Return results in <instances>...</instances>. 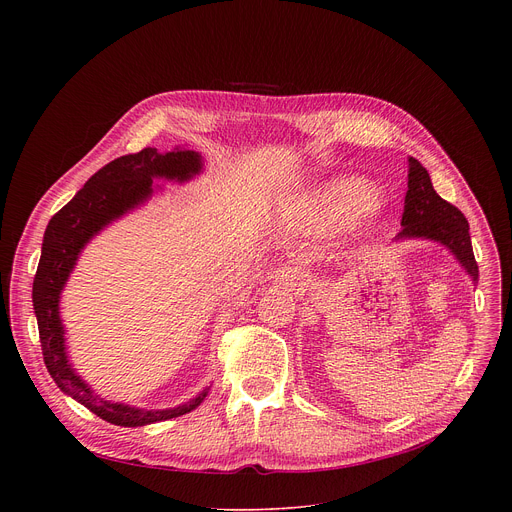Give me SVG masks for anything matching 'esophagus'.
<instances>
[{
    "instance_id": "34e87169",
    "label": "esophagus",
    "mask_w": 512,
    "mask_h": 512,
    "mask_svg": "<svg viewBox=\"0 0 512 512\" xmlns=\"http://www.w3.org/2000/svg\"><path fill=\"white\" fill-rule=\"evenodd\" d=\"M265 279L281 285L283 289H296L302 285V275L296 267H273L267 271Z\"/></svg>"
}]
</instances>
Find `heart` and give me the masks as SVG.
Listing matches in <instances>:
<instances>
[{
  "instance_id": "obj_1",
  "label": "heart",
  "mask_w": 512,
  "mask_h": 512,
  "mask_svg": "<svg viewBox=\"0 0 512 512\" xmlns=\"http://www.w3.org/2000/svg\"><path fill=\"white\" fill-rule=\"evenodd\" d=\"M379 204L377 192L358 180H340L310 202V221L322 229H342Z\"/></svg>"
}]
</instances>
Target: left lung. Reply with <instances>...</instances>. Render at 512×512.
Returning <instances> with one entry per match:
<instances>
[{
  "label": "left lung",
  "mask_w": 512,
  "mask_h": 512,
  "mask_svg": "<svg viewBox=\"0 0 512 512\" xmlns=\"http://www.w3.org/2000/svg\"><path fill=\"white\" fill-rule=\"evenodd\" d=\"M407 178L409 182L401 218L403 229L393 243L415 239L440 243L458 259L472 283H478V265L466 216L433 190L427 170L415 158H409Z\"/></svg>",
  "instance_id": "1"
}]
</instances>
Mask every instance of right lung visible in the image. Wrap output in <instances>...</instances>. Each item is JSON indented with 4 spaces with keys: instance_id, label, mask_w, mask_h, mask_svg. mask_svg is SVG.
<instances>
[{
    "instance_id": "1",
    "label": "right lung",
    "mask_w": 512,
    "mask_h": 512,
    "mask_svg": "<svg viewBox=\"0 0 512 512\" xmlns=\"http://www.w3.org/2000/svg\"><path fill=\"white\" fill-rule=\"evenodd\" d=\"M202 170V156L180 145L166 154H160L156 148H145L137 154L121 156L93 174L75 198L50 218L44 231L32 302L46 369L62 393L113 425L141 427L190 413L204 401L210 387H204L190 401L168 409H141L103 399L77 373L68 358L66 330L60 318L62 291L83 249L109 225L143 206L162 190L154 180L184 184L200 176Z\"/></svg>"
}]
</instances>
